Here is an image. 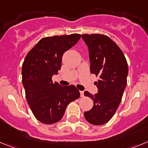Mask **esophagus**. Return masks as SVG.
Instances as JSON below:
<instances>
[{
	"label": "esophagus",
	"mask_w": 148,
	"mask_h": 148,
	"mask_svg": "<svg viewBox=\"0 0 148 148\" xmlns=\"http://www.w3.org/2000/svg\"><path fill=\"white\" fill-rule=\"evenodd\" d=\"M80 96H81L82 97H84V92H83V91H80Z\"/></svg>",
	"instance_id": "1"
}]
</instances>
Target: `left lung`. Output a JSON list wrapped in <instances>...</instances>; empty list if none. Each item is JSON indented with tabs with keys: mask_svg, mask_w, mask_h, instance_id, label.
<instances>
[{
	"mask_svg": "<svg viewBox=\"0 0 148 148\" xmlns=\"http://www.w3.org/2000/svg\"><path fill=\"white\" fill-rule=\"evenodd\" d=\"M89 51L90 70L98 76V93L85 96L94 101V106L85 112V119L93 125H103L115 115L127 86L128 65L124 54L115 42L106 35L83 34Z\"/></svg>",
	"mask_w": 148,
	"mask_h": 148,
	"instance_id": "obj_1",
	"label": "left lung"
}]
</instances>
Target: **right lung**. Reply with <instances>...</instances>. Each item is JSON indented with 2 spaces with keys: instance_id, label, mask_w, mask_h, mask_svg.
<instances>
[{
  "instance_id": "1",
  "label": "right lung",
  "mask_w": 148,
  "mask_h": 148,
  "mask_svg": "<svg viewBox=\"0 0 148 148\" xmlns=\"http://www.w3.org/2000/svg\"><path fill=\"white\" fill-rule=\"evenodd\" d=\"M80 38L77 33L45 37L24 59L21 74L27 101L36 119L43 124L61 120L69 103L80 96L74 85L62 86L52 81V76L60 70L63 53Z\"/></svg>"
}]
</instances>
